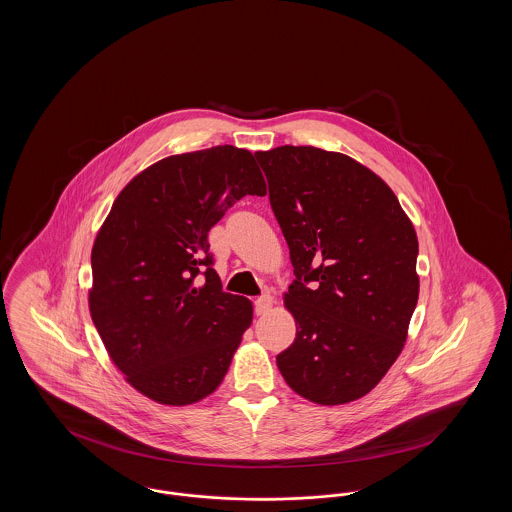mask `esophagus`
I'll list each match as a JSON object with an SVG mask.
<instances>
[{"instance_id": "obj_1", "label": "esophagus", "mask_w": 512, "mask_h": 512, "mask_svg": "<svg viewBox=\"0 0 512 512\" xmlns=\"http://www.w3.org/2000/svg\"><path fill=\"white\" fill-rule=\"evenodd\" d=\"M272 305H274V299H272V295H261L257 301H255V313L261 317V315H267L268 311L272 309Z\"/></svg>"}]
</instances>
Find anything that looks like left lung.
<instances>
[{
  "mask_svg": "<svg viewBox=\"0 0 512 512\" xmlns=\"http://www.w3.org/2000/svg\"><path fill=\"white\" fill-rule=\"evenodd\" d=\"M293 280L295 340L276 357L286 384L317 405L374 390L401 355L418 301V240L390 186L349 155L313 146L255 153Z\"/></svg>",
  "mask_w": 512,
  "mask_h": 512,
  "instance_id": "8db88e82",
  "label": "left lung"
}]
</instances>
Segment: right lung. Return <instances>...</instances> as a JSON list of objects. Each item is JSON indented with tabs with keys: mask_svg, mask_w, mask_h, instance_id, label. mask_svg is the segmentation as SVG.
<instances>
[{
	"mask_svg": "<svg viewBox=\"0 0 512 512\" xmlns=\"http://www.w3.org/2000/svg\"><path fill=\"white\" fill-rule=\"evenodd\" d=\"M265 194L253 153L217 146L136 174L103 220L90 315L113 365L151 401L192 405L226 376L253 305L222 292L207 234L244 195Z\"/></svg>",
	"mask_w": 512,
	"mask_h": 512,
	"instance_id": "obj_1",
	"label": "right lung"
}]
</instances>
